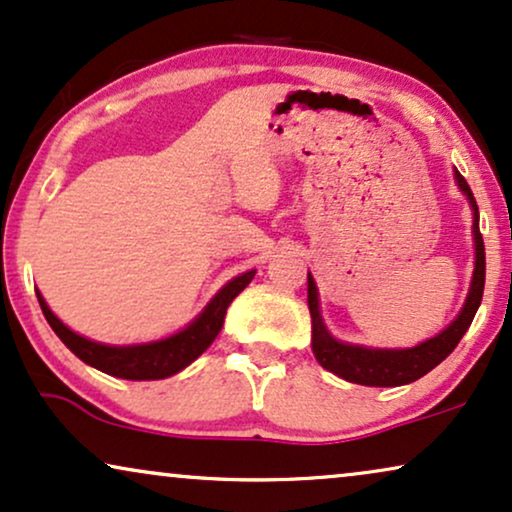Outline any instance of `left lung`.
<instances>
[{
  "label": "left lung",
  "mask_w": 512,
  "mask_h": 512,
  "mask_svg": "<svg viewBox=\"0 0 512 512\" xmlns=\"http://www.w3.org/2000/svg\"><path fill=\"white\" fill-rule=\"evenodd\" d=\"M454 181L459 190L466 195L470 209H473V242H475V268L470 289L463 303L461 313L447 324L440 334H435L428 341L411 345V348H369V345L345 343L331 336L327 324L320 313V291L313 275L308 272V308L310 320H313V355L331 374L345 378L350 383H360V386L374 388H395L407 386V383L418 381L426 376L430 369H435L451 350L459 345L466 334L470 322L482 303L484 291V242L480 235V211L473 197V190L468 188L466 178H463L454 167Z\"/></svg>",
  "instance_id": "1"
}]
</instances>
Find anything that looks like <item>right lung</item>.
<instances>
[{
	"label": "right lung",
	"instance_id": "right-lung-1",
	"mask_svg": "<svg viewBox=\"0 0 512 512\" xmlns=\"http://www.w3.org/2000/svg\"><path fill=\"white\" fill-rule=\"evenodd\" d=\"M256 270H247L242 275L232 277L228 284L218 289V294L204 305V310L192 320L188 327H183L176 334L159 341L148 343H131V345H110L91 341L77 331H72L68 324H63L53 315V310L46 305L44 296L37 289V301L42 305V313L56 336L68 345L79 360L89 367H94L103 374L126 378V381H157V378H169L183 371L188 364L197 360L204 350L214 343L218 331L223 327L228 305L240 296L244 287L254 280Z\"/></svg>",
	"mask_w": 512,
	"mask_h": 512
}]
</instances>
